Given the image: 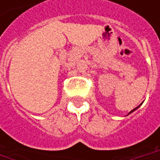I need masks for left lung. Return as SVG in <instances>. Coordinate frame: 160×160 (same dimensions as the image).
<instances>
[{"label":"left lung","instance_id":"1","mask_svg":"<svg viewBox=\"0 0 160 160\" xmlns=\"http://www.w3.org/2000/svg\"><path fill=\"white\" fill-rule=\"evenodd\" d=\"M139 107H140V106H138V107H137V108H134V109H132V111H130V113H129V114H128V115H130V114H131V113H132V112L134 111V110H136V109H137V108H139Z\"/></svg>","mask_w":160,"mask_h":160}]
</instances>
